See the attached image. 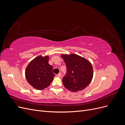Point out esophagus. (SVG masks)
<instances>
[{"label":"esophagus","instance_id":"esophagus-1","mask_svg":"<svg viewBox=\"0 0 125 125\" xmlns=\"http://www.w3.org/2000/svg\"><path fill=\"white\" fill-rule=\"evenodd\" d=\"M61 75H62V73H60L57 74V76L58 77H61Z\"/></svg>","mask_w":125,"mask_h":125}]
</instances>
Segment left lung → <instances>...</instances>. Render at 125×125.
Wrapping results in <instances>:
<instances>
[{
    "label": "left lung",
    "mask_w": 125,
    "mask_h": 125,
    "mask_svg": "<svg viewBox=\"0 0 125 125\" xmlns=\"http://www.w3.org/2000/svg\"><path fill=\"white\" fill-rule=\"evenodd\" d=\"M61 56L67 68L66 73L62 78L63 85L70 91L74 92L85 89L93 78L91 63L76 54L62 55Z\"/></svg>",
    "instance_id": "8db88e82"
}]
</instances>
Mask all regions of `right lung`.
Masks as SVG:
<instances>
[{
	"label": "right lung",
	"instance_id": "1",
	"mask_svg": "<svg viewBox=\"0 0 125 125\" xmlns=\"http://www.w3.org/2000/svg\"><path fill=\"white\" fill-rule=\"evenodd\" d=\"M49 57L39 56L32 60L26 67L25 74L29 83L41 90L50 85L55 76L52 67L48 63Z\"/></svg>",
	"mask_w": 125,
	"mask_h": 125
}]
</instances>
